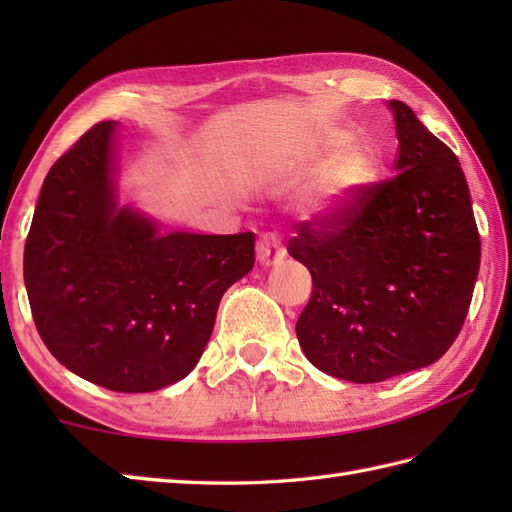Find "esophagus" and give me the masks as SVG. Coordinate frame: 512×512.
Listing matches in <instances>:
<instances>
[{"label": "esophagus", "instance_id": "esophagus-1", "mask_svg": "<svg viewBox=\"0 0 512 512\" xmlns=\"http://www.w3.org/2000/svg\"><path fill=\"white\" fill-rule=\"evenodd\" d=\"M284 257H286V250L281 248L279 239L275 235H270V233L262 235V239L257 242L259 264H262V266H277V264L284 262Z\"/></svg>", "mask_w": 512, "mask_h": 512}]
</instances>
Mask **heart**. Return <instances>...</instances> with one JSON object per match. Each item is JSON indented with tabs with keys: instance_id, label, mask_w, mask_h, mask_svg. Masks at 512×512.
<instances>
[{
	"instance_id": "1",
	"label": "heart",
	"mask_w": 512,
	"mask_h": 512,
	"mask_svg": "<svg viewBox=\"0 0 512 512\" xmlns=\"http://www.w3.org/2000/svg\"><path fill=\"white\" fill-rule=\"evenodd\" d=\"M352 134L339 129L325 136L317 147V162L328 165L323 171L319 191L314 195V209L339 211L354 200V195L374 178V158L365 147L352 145Z\"/></svg>"
}]
</instances>
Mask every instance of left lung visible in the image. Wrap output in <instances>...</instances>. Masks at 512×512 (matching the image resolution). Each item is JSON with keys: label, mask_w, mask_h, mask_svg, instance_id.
<instances>
[{"label": "left lung", "mask_w": 512, "mask_h": 512, "mask_svg": "<svg viewBox=\"0 0 512 512\" xmlns=\"http://www.w3.org/2000/svg\"><path fill=\"white\" fill-rule=\"evenodd\" d=\"M394 112L396 176L339 211L301 222L288 253L310 270L297 339L321 372L380 383L427 367L464 325L480 270L469 184L458 156L409 105Z\"/></svg>", "instance_id": "left-lung-1"}]
</instances>
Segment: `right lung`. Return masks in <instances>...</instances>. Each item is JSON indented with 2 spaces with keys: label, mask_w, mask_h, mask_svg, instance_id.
Here are the masks:
<instances>
[{
  "label": "right lung",
  "mask_w": 512,
  "mask_h": 512,
  "mask_svg": "<svg viewBox=\"0 0 512 512\" xmlns=\"http://www.w3.org/2000/svg\"><path fill=\"white\" fill-rule=\"evenodd\" d=\"M114 127L54 162L24 248L32 319L50 354L123 394L178 383L200 361L217 306L255 264V233L162 235L116 204Z\"/></svg>",
  "instance_id": "add662e5"
}]
</instances>
